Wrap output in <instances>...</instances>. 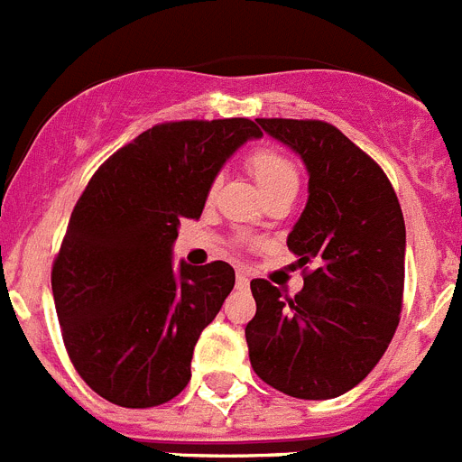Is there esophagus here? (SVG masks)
<instances>
[{
    "label": "esophagus",
    "mask_w": 462,
    "mask_h": 462,
    "mask_svg": "<svg viewBox=\"0 0 462 462\" xmlns=\"http://www.w3.org/2000/svg\"><path fill=\"white\" fill-rule=\"evenodd\" d=\"M236 287H238V289L250 287V277H247V273L238 271V277H236Z\"/></svg>",
    "instance_id": "1"
}]
</instances>
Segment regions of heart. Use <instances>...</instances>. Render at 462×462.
I'll use <instances>...</instances> for the list:
<instances>
[{
    "label": "heart",
    "mask_w": 462,
    "mask_h": 462,
    "mask_svg": "<svg viewBox=\"0 0 462 462\" xmlns=\"http://www.w3.org/2000/svg\"><path fill=\"white\" fill-rule=\"evenodd\" d=\"M252 175L256 178V185L261 187L263 196L271 191L282 189V187H296L298 185V171L282 152L273 148H256L247 157Z\"/></svg>",
    "instance_id": "b5f03b06"
}]
</instances>
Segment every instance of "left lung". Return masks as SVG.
I'll return each instance as SVG.
<instances>
[{
  "label": "left lung",
  "mask_w": 462,
  "mask_h": 462,
  "mask_svg": "<svg viewBox=\"0 0 462 462\" xmlns=\"http://www.w3.org/2000/svg\"><path fill=\"white\" fill-rule=\"evenodd\" d=\"M308 171V203L287 236L303 289L287 298L252 280L250 363L273 389L300 400L352 391L383 356L405 287V219L389 178L340 129L319 120L259 117Z\"/></svg>",
  "instance_id": "obj_1"
}]
</instances>
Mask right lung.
Returning a JSON list of instances; mask_svg holds the SVG:
<instances>
[{
    "mask_svg": "<svg viewBox=\"0 0 462 462\" xmlns=\"http://www.w3.org/2000/svg\"><path fill=\"white\" fill-rule=\"evenodd\" d=\"M256 122L157 125L92 175L52 263V298L71 363L113 405L154 407L191 377L201 330L236 284L226 261L173 263L180 219H199L226 159Z\"/></svg>",
    "mask_w": 462,
    "mask_h": 462,
    "instance_id": "1",
    "label": "right lung"
}]
</instances>
